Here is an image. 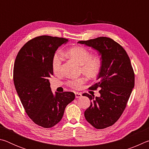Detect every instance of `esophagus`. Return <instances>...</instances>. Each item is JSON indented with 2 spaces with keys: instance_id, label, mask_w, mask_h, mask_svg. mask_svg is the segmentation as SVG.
Returning <instances> with one entry per match:
<instances>
[{
  "instance_id": "obj_1",
  "label": "esophagus",
  "mask_w": 149,
  "mask_h": 149,
  "mask_svg": "<svg viewBox=\"0 0 149 149\" xmlns=\"http://www.w3.org/2000/svg\"><path fill=\"white\" fill-rule=\"evenodd\" d=\"M75 98H76V99H79V98H81L82 97V95L80 93H75Z\"/></svg>"
}]
</instances>
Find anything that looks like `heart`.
I'll return each instance as SVG.
<instances>
[{"instance_id":"heart-1","label":"heart","mask_w":149,"mask_h":149,"mask_svg":"<svg viewBox=\"0 0 149 149\" xmlns=\"http://www.w3.org/2000/svg\"><path fill=\"white\" fill-rule=\"evenodd\" d=\"M66 55L70 59L80 65L81 72L89 77H96L101 68V62L97 57L91 56L89 51L84 47H75L70 49ZM62 66V56L56 52L52 58V67L54 73H58ZM84 77H79L70 81L68 85L74 88H79L85 82Z\"/></svg>"}]
</instances>
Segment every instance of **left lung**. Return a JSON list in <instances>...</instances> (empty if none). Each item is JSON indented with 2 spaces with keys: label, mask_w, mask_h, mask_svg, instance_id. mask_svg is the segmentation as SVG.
Here are the masks:
<instances>
[{
  "label": "left lung",
  "mask_w": 149,
  "mask_h": 149,
  "mask_svg": "<svg viewBox=\"0 0 149 149\" xmlns=\"http://www.w3.org/2000/svg\"><path fill=\"white\" fill-rule=\"evenodd\" d=\"M78 43L91 47L101 56V68L97 82L90 87L100 88L99 97L84 93L91 100L85 111L86 120L96 129L112 125L119 119L134 87L135 75L127 52L114 40L100 37Z\"/></svg>",
  "instance_id": "left-lung-1"
}]
</instances>
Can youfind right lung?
<instances>
[{"label": "right lung", "instance_id": "add662e5", "mask_svg": "<svg viewBox=\"0 0 149 149\" xmlns=\"http://www.w3.org/2000/svg\"><path fill=\"white\" fill-rule=\"evenodd\" d=\"M68 42L47 35L35 37L24 45L15 60L14 83L22 104L33 122L45 128L57 124L75 99L73 92L52 93L50 87L52 58L58 47Z\"/></svg>", "mask_w": 149, "mask_h": 149}]
</instances>
